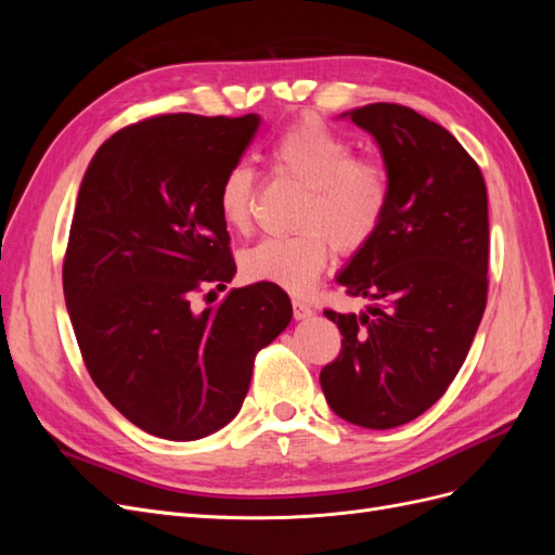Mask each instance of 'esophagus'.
I'll use <instances>...</instances> for the list:
<instances>
[{
    "instance_id": "esophagus-1",
    "label": "esophagus",
    "mask_w": 555,
    "mask_h": 555,
    "mask_svg": "<svg viewBox=\"0 0 555 555\" xmlns=\"http://www.w3.org/2000/svg\"><path fill=\"white\" fill-rule=\"evenodd\" d=\"M292 308H294V319H308V317H312V308L306 304V300L294 298L292 300Z\"/></svg>"
}]
</instances>
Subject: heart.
I'll use <instances>...</instances> for the list:
<instances>
[{"mask_svg":"<svg viewBox=\"0 0 555 555\" xmlns=\"http://www.w3.org/2000/svg\"><path fill=\"white\" fill-rule=\"evenodd\" d=\"M282 176L300 184L306 198L296 215L298 233L266 238L243 251L241 271L251 282L308 292L324 271L331 245L357 255L379 231L391 201V178L373 157H351V145L314 117L296 122L273 147ZM257 178L247 166H233L220 184L222 220L236 231L255 222Z\"/></svg>","mask_w":555,"mask_h":555,"instance_id":"heart-1","label":"heart"}]
</instances>
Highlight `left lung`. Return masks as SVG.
Masks as SVG:
<instances>
[{"label":"left lung","instance_id":"8db88e82","mask_svg":"<svg viewBox=\"0 0 555 555\" xmlns=\"http://www.w3.org/2000/svg\"><path fill=\"white\" fill-rule=\"evenodd\" d=\"M349 120L377 141L391 201L375 238L338 275L371 306L324 310L343 349L319 382L345 422L386 430L444 396L475 340L489 294V196L465 147L416 111L379 102Z\"/></svg>","mask_w":555,"mask_h":555}]
</instances>
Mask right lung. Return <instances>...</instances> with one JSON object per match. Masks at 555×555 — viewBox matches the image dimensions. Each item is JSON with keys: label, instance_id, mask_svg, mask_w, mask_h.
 <instances>
[{"label": "right lung", "instance_id": "add662e5", "mask_svg": "<svg viewBox=\"0 0 555 555\" xmlns=\"http://www.w3.org/2000/svg\"><path fill=\"white\" fill-rule=\"evenodd\" d=\"M257 127L255 113L147 117L113 133L80 182L62 266L80 354L111 405L164 440L227 426L259 349L292 322L289 296L266 282L192 306L236 273L220 184Z\"/></svg>", "mask_w": 555, "mask_h": 555}]
</instances>
